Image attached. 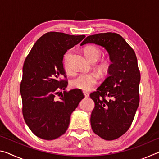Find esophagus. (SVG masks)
I'll return each instance as SVG.
<instances>
[{
	"label": "esophagus",
	"mask_w": 159,
	"mask_h": 159,
	"mask_svg": "<svg viewBox=\"0 0 159 159\" xmlns=\"http://www.w3.org/2000/svg\"><path fill=\"white\" fill-rule=\"evenodd\" d=\"M83 95H85V98H88V97H89V93H88V92H86V91H83Z\"/></svg>",
	"instance_id": "esophagus-1"
}]
</instances>
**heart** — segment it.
<instances>
[{"instance_id":"obj_1","label":"heart","mask_w":159,"mask_h":159,"mask_svg":"<svg viewBox=\"0 0 159 159\" xmlns=\"http://www.w3.org/2000/svg\"><path fill=\"white\" fill-rule=\"evenodd\" d=\"M71 50L67 51L64 56L63 66L65 71H70L69 66V59L71 55ZM85 54L86 57L91 61H98L101 57L102 52L98 48L89 46L85 48ZM98 81V76L95 73H80L71 80V85L73 88L83 90H89L93 88Z\"/></svg>"}]
</instances>
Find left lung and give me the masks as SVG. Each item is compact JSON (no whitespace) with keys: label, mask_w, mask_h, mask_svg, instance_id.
<instances>
[{"label":"left lung","mask_w":159,"mask_h":159,"mask_svg":"<svg viewBox=\"0 0 159 159\" xmlns=\"http://www.w3.org/2000/svg\"><path fill=\"white\" fill-rule=\"evenodd\" d=\"M87 43L104 48L111 62L108 76L96 92L90 94L95 102L90 123L96 134L106 140H113L128 130L138 108L140 73L138 60L133 48L118 34L92 35L80 45Z\"/></svg>","instance_id":"obj_1"}]
</instances>
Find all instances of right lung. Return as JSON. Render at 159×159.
Segmentation results:
<instances>
[{
	"instance_id": "obj_1",
	"label": "right lung",
	"mask_w": 159,
	"mask_h": 159,
	"mask_svg": "<svg viewBox=\"0 0 159 159\" xmlns=\"http://www.w3.org/2000/svg\"><path fill=\"white\" fill-rule=\"evenodd\" d=\"M85 37L48 32L37 40L26 58L20 84L23 116L40 138L52 140L65 133L71 114L84 98L79 89L64 91L59 100L55 96L68 85L61 79L66 77L64 55Z\"/></svg>"
}]
</instances>
